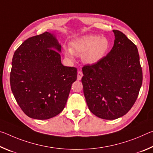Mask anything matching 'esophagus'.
<instances>
[{"label":"esophagus","instance_id":"esophagus-1","mask_svg":"<svg viewBox=\"0 0 153 153\" xmlns=\"http://www.w3.org/2000/svg\"><path fill=\"white\" fill-rule=\"evenodd\" d=\"M82 76H83L82 72L81 71H78V72H77V80L81 79Z\"/></svg>","mask_w":153,"mask_h":153}]
</instances>
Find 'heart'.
Here are the masks:
<instances>
[{
	"mask_svg": "<svg viewBox=\"0 0 153 153\" xmlns=\"http://www.w3.org/2000/svg\"><path fill=\"white\" fill-rule=\"evenodd\" d=\"M70 45V48H65L66 56L73 59L74 54L82 55L85 63L93 65L104 57L109 47V42L104 36L90 34L76 38Z\"/></svg>",
	"mask_w": 153,
	"mask_h": 153,
	"instance_id": "obj_1",
	"label": "heart"
}]
</instances>
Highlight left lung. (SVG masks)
Instances as JSON below:
<instances>
[{
  "label": "left lung",
  "mask_w": 153,
  "mask_h": 153,
  "mask_svg": "<svg viewBox=\"0 0 153 153\" xmlns=\"http://www.w3.org/2000/svg\"><path fill=\"white\" fill-rule=\"evenodd\" d=\"M113 32L112 49L98 63L83 67L82 78L90 111L108 120L122 117L131 109L142 83L136 46L120 31Z\"/></svg>",
  "instance_id": "left-lung-1"
}]
</instances>
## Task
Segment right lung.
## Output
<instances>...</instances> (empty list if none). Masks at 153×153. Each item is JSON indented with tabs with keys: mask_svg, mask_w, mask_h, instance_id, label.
Returning <instances> with one entry per match:
<instances>
[{
	"mask_svg": "<svg viewBox=\"0 0 153 153\" xmlns=\"http://www.w3.org/2000/svg\"><path fill=\"white\" fill-rule=\"evenodd\" d=\"M61 46L45 32L25 40L12 59L10 84L22 110L30 118L48 120L65 108L77 69L61 63Z\"/></svg>",
	"mask_w": 153,
	"mask_h": 153,
	"instance_id": "add662e5",
	"label": "right lung"
}]
</instances>
